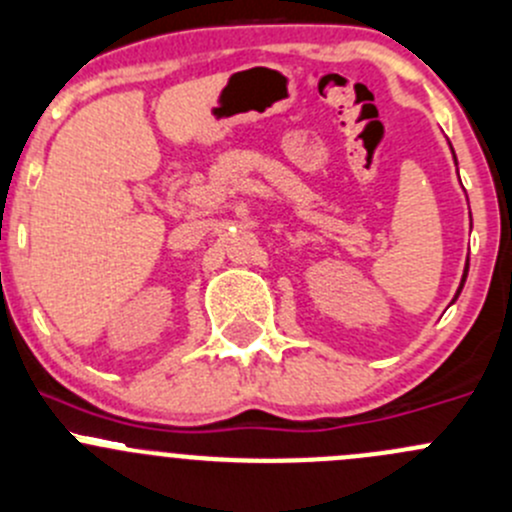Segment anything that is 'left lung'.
Instances as JSON below:
<instances>
[{
    "instance_id": "obj_1",
    "label": "left lung",
    "mask_w": 512,
    "mask_h": 512,
    "mask_svg": "<svg viewBox=\"0 0 512 512\" xmlns=\"http://www.w3.org/2000/svg\"><path fill=\"white\" fill-rule=\"evenodd\" d=\"M465 276H468V263H465V271H463V281H460V288H463V283H465ZM460 288H458V293H455V298L460 296ZM453 298V301H455Z\"/></svg>"
}]
</instances>
